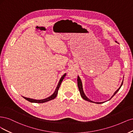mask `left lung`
I'll list each match as a JSON object with an SVG mask.
<instances>
[{
    "label": "left lung",
    "mask_w": 133,
    "mask_h": 133,
    "mask_svg": "<svg viewBox=\"0 0 133 133\" xmlns=\"http://www.w3.org/2000/svg\"><path fill=\"white\" fill-rule=\"evenodd\" d=\"M116 42H117V41H116ZM123 81L122 82V84H121V86H120V87L118 88V89H117V91L115 92V93H114V95L112 96V97H111V98H112V97H113L115 95V94H116V93L119 91V90L120 89V88H121V87H122V84H123ZM77 85H78V89H79V92H80V95H81V97H82L83 99H84V100L90 102H92V103H95V102H93V101H91L90 99H89L86 96H85V95H84V93L83 91V88H82V82H81V80L80 78L79 77V76H78V78H77ZM111 98H110V99H109V100L111 99ZM104 103V102H96V103H97V104H101V103Z\"/></svg>",
    "instance_id": "obj_1"
}]
</instances>
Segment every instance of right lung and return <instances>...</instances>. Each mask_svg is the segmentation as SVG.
Returning a JSON list of instances; mask_svg holds the SVG:
<instances>
[{
  "instance_id": "1",
  "label": "right lung",
  "mask_w": 133,
  "mask_h": 133,
  "mask_svg": "<svg viewBox=\"0 0 133 133\" xmlns=\"http://www.w3.org/2000/svg\"><path fill=\"white\" fill-rule=\"evenodd\" d=\"M66 74H64L62 77L60 79V80H59V82L58 83V85L56 87V90L55 92L52 94V95H51V96H50L49 97L47 98H45V99H41V100H36V99H31V98H26V97H23L24 99H25L26 100L28 101L29 102H31V103H45V102H48V101H50L52 99H55V98L56 97L57 95V93H58V89L59 88V87H60V85L62 82V81L64 78V77L66 76Z\"/></svg>"
}]
</instances>
